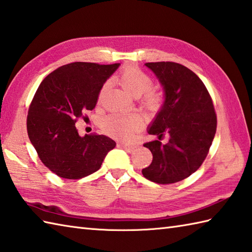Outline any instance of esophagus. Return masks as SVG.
Returning a JSON list of instances; mask_svg holds the SVG:
<instances>
[{
    "instance_id": "34e87169",
    "label": "esophagus",
    "mask_w": 252,
    "mask_h": 252,
    "mask_svg": "<svg viewBox=\"0 0 252 252\" xmlns=\"http://www.w3.org/2000/svg\"><path fill=\"white\" fill-rule=\"evenodd\" d=\"M120 147L122 149H124V150L127 152H131L137 148V146H135V145H127V143H121Z\"/></svg>"
}]
</instances>
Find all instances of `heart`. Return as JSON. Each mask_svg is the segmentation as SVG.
Here are the masks:
<instances>
[{
	"instance_id": "b5f03b06",
	"label": "heart",
	"mask_w": 252,
	"mask_h": 252,
	"mask_svg": "<svg viewBox=\"0 0 252 252\" xmlns=\"http://www.w3.org/2000/svg\"><path fill=\"white\" fill-rule=\"evenodd\" d=\"M119 83L128 94L133 96H139L150 88L151 78L146 73H143L136 66H128L120 74ZM106 90L104 85L101 90L100 99ZM158 103V97L155 94H148L145 96V104L148 107L155 109ZM103 130L109 135L121 140H128L135 135V132L140 128V119L136 114H122V113H113L107 115L102 123Z\"/></svg>"
}]
</instances>
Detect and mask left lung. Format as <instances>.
Here are the masks:
<instances>
[{
    "mask_svg": "<svg viewBox=\"0 0 252 252\" xmlns=\"http://www.w3.org/2000/svg\"><path fill=\"white\" fill-rule=\"evenodd\" d=\"M160 81L164 101L148 133L158 140L147 142L152 163L142 175L157 184H173L190 176L201 166L217 131V115L212 99L199 77L174 62L146 63ZM169 141L163 145L160 137Z\"/></svg>",
    "mask_w": 252,
    "mask_h": 252,
    "instance_id": "obj_1",
    "label": "left lung"
}]
</instances>
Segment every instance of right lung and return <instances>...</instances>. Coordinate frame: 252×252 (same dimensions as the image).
Instances as JSON below:
<instances>
[{"mask_svg": "<svg viewBox=\"0 0 252 252\" xmlns=\"http://www.w3.org/2000/svg\"><path fill=\"white\" fill-rule=\"evenodd\" d=\"M120 65H63L45 77L35 91L28 111V136L40 160L58 176H88L115 148V141L104 135L79 136L75 124L85 111L94 109L102 87Z\"/></svg>", "mask_w": 252, "mask_h": 252, "instance_id": "obj_1", "label": "right lung"}]
</instances>
